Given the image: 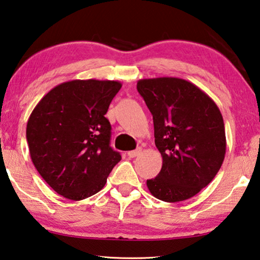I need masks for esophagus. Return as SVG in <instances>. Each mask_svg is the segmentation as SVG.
<instances>
[{"label": "esophagus", "instance_id": "34e87169", "mask_svg": "<svg viewBox=\"0 0 260 260\" xmlns=\"http://www.w3.org/2000/svg\"><path fill=\"white\" fill-rule=\"evenodd\" d=\"M141 151H142V149L141 148L133 150V151H128V152H127V155H128L129 158H135V157H138V155H140Z\"/></svg>", "mask_w": 260, "mask_h": 260}]
</instances>
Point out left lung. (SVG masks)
Masks as SVG:
<instances>
[{"label": "left lung", "mask_w": 260, "mask_h": 260, "mask_svg": "<svg viewBox=\"0 0 260 260\" xmlns=\"http://www.w3.org/2000/svg\"><path fill=\"white\" fill-rule=\"evenodd\" d=\"M138 91L153 117L154 143L162 157L151 194L166 202L190 199L218 173L226 152L223 116L197 85L176 77L140 79Z\"/></svg>", "instance_id": "obj_1"}]
</instances>
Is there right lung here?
<instances>
[{
    "mask_svg": "<svg viewBox=\"0 0 260 260\" xmlns=\"http://www.w3.org/2000/svg\"><path fill=\"white\" fill-rule=\"evenodd\" d=\"M120 87L118 81L74 79L56 85L31 111L26 128L31 161L58 194L74 201L95 194L120 161L105 117Z\"/></svg>",
    "mask_w": 260,
    "mask_h": 260,
    "instance_id": "1",
    "label": "right lung"
}]
</instances>
